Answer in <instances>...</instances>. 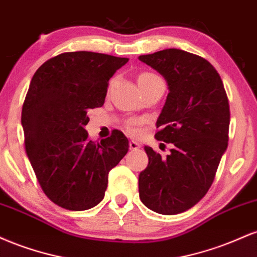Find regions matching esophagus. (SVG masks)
Masks as SVG:
<instances>
[{
    "label": "esophagus",
    "mask_w": 257,
    "mask_h": 257,
    "mask_svg": "<svg viewBox=\"0 0 257 257\" xmlns=\"http://www.w3.org/2000/svg\"><path fill=\"white\" fill-rule=\"evenodd\" d=\"M141 147V145L139 143H137V141L132 140L131 143H129V149L132 150V151H137V150H139Z\"/></svg>",
    "instance_id": "34e87169"
}]
</instances>
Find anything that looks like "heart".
<instances>
[{"mask_svg": "<svg viewBox=\"0 0 257 257\" xmlns=\"http://www.w3.org/2000/svg\"><path fill=\"white\" fill-rule=\"evenodd\" d=\"M157 81H161V78H159L157 75L151 72H143L138 76V83L139 87L141 88V90L145 89L146 87H149V85L153 84Z\"/></svg>", "mask_w": 257, "mask_h": 257, "instance_id": "b5f03b06", "label": "heart"}]
</instances>
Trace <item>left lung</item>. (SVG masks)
<instances>
[{"instance_id": "obj_1", "label": "left lung", "mask_w": 257, "mask_h": 257, "mask_svg": "<svg viewBox=\"0 0 257 257\" xmlns=\"http://www.w3.org/2000/svg\"><path fill=\"white\" fill-rule=\"evenodd\" d=\"M139 60L166 78L169 93L155 137L173 144L167 158L145 146L149 166L139 175V196L158 214L184 213L208 192L228 145L225 87L208 60L181 49L140 55Z\"/></svg>"}]
</instances>
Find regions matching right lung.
I'll return each mask as SVG.
<instances>
[{
    "label": "right lung",
    "mask_w": 257,
    "mask_h": 257,
    "mask_svg": "<svg viewBox=\"0 0 257 257\" xmlns=\"http://www.w3.org/2000/svg\"><path fill=\"white\" fill-rule=\"evenodd\" d=\"M128 58L69 52L49 59L31 79L23 105L25 150L43 192L67 210L101 202L108 172L128 152V139L113 131L98 144L84 126L88 111L105 102L108 81Z\"/></svg>",
    "instance_id": "1"
}]
</instances>
